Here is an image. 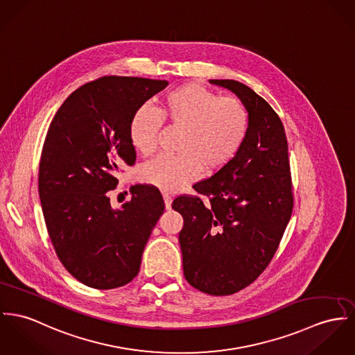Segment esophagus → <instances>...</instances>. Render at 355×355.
Here are the masks:
<instances>
[{"mask_svg":"<svg viewBox=\"0 0 355 355\" xmlns=\"http://www.w3.org/2000/svg\"><path fill=\"white\" fill-rule=\"evenodd\" d=\"M164 205H166V209H170V208H171V201H173L171 196H170L168 193H164Z\"/></svg>","mask_w":355,"mask_h":355,"instance_id":"obj_1","label":"esophagus"}]
</instances>
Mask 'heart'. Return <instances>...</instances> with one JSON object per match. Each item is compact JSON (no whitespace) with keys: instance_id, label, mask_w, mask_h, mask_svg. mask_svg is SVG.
<instances>
[{"instance_id":"obj_1","label":"heart","mask_w":355,"mask_h":355,"mask_svg":"<svg viewBox=\"0 0 355 355\" xmlns=\"http://www.w3.org/2000/svg\"><path fill=\"white\" fill-rule=\"evenodd\" d=\"M162 117L182 130L178 153L141 166L143 182L164 191H178L193 182L202 168L216 171L239 153L248 131V112L236 97H220L196 83L180 86L164 96L158 110L141 107L130 124V137L137 151L153 155L158 148Z\"/></svg>"}]
</instances>
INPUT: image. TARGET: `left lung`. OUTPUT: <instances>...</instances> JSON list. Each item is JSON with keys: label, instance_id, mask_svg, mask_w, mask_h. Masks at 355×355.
<instances>
[{"label": "left lung", "instance_id": "obj_1", "mask_svg": "<svg viewBox=\"0 0 355 355\" xmlns=\"http://www.w3.org/2000/svg\"><path fill=\"white\" fill-rule=\"evenodd\" d=\"M211 83L234 92L248 112V131L235 158L193 185L208 197L181 194L171 207L180 232L184 275L212 296L234 295L269 266L292 216L293 189L281 119L252 89L232 80Z\"/></svg>", "mask_w": 355, "mask_h": 355}]
</instances>
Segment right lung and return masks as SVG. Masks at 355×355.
Here are the masks:
<instances>
[{
    "instance_id": "add662e5",
    "label": "right lung",
    "mask_w": 355,
    "mask_h": 355,
    "mask_svg": "<svg viewBox=\"0 0 355 355\" xmlns=\"http://www.w3.org/2000/svg\"><path fill=\"white\" fill-rule=\"evenodd\" d=\"M167 81L105 76L74 90L55 113L39 164V196L55 252L86 286L114 289L140 269L146 243L164 214L161 191L135 185L110 207L117 174L137 161L130 124Z\"/></svg>"
}]
</instances>
